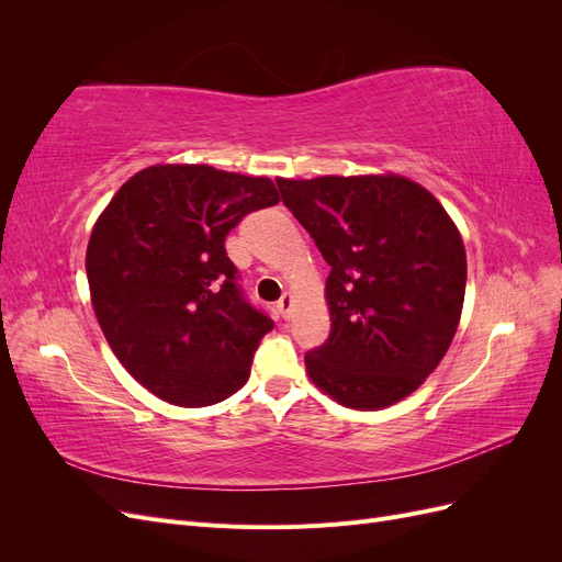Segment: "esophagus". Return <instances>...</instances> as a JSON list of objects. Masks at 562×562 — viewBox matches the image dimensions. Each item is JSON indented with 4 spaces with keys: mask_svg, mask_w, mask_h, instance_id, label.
I'll return each mask as SVG.
<instances>
[{
    "mask_svg": "<svg viewBox=\"0 0 562 562\" xmlns=\"http://www.w3.org/2000/svg\"><path fill=\"white\" fill-rule=\"evenodd\" d=\"M277 312L281 318H291V312H293V297L291 295H283L279 302H277Z\"/></svg>",
    "mask_w": 562,
    "mask_h": 562,
    "instance_id": "esophagus-1",
    "label": "esophagus"
}]
</instances>
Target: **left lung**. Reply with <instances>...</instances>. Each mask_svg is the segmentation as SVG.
Returning a JSON list of instances; mask_svg holds the SVG:
<instances>
[{
  "label": "left lung",
  "instance_id": "obj_1",
  "mask_svg": "<svg viewBox=\"0 0 562 562\" xmlns=\"http://www.w3.org/2000/svg\"><path fill=\"white\" fill-rule=\"evenodd\" d=\"M277 184L330 265V337L304 356L310 380L353 411L411 396L443 361L464 307L467 252L452 217L396 173Z\"/></svg>",
  "mask_w": 562,
  "mask_h": 562
}]
</instances>
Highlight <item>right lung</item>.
Masks as SVG:
<instances>
[{"label":"right lung","mask_w":562,"mask_h":562,"mask_svg":"<svg viewBox=\"0 0 562 562\" xmlns=\"http://www.w3.org/2000/svg\"><path fill=\"white\" fill-rule=\"evenodd\" d=\"M279 201L265 176L157 164L98 215L87 248L95 318L119 363L161 401L203 407L248 382L274 323L244 300L225 239Z\"/></svg>","instance_id":"right-lung-1"}]
</instances>
